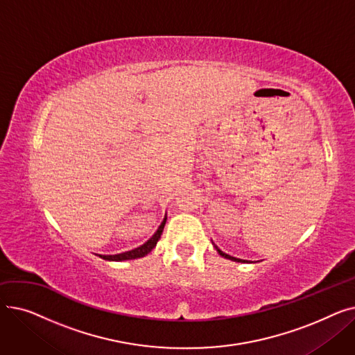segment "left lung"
<instances>
[{
	"mask_svg": "<svg viewBox=\"0 0 355 355\" xmlns=\"http://www.w3.org/2000/svg\"><path fill=\"white\" fill-rule=\"evenodd\" d=\"M217 249V252H218V254L220 256H223V257H226V259H230V260H234V262H245V260H241V259H237V257H233V256H230V254H226V253H223L218 248H216Z\"/></svg>",
	"mask_w": 355,
	"mask_h": 355,
	"instance_id": "obj_1",
	"label": "left lung"
}]
</instances>
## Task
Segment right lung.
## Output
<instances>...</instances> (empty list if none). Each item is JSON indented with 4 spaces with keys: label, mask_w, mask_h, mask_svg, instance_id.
Here are the masks:
<instances>
[{
    "label": "right lung",
    "mask_w": 355,
    "mask_h": 355,
    "mask_svg": "<svg viewBox=\"0 0 355 355\" xmlns=\"http://www.w3.org/2000/svg\"><path fill=\"white\" fill-rule=\"evenodd\" d=\"M165 221H166V217L164 218V221L161 223V226L158 227V230L155 232V234L149 239L146 243H144L142 246L134 249V250H129V252H125V253H119V254H101L102 259L105 260H115V262H121V260H130V259H138V257H144L146 256L149 252H151L155 246H157V241L159 240L161 234H162V230H164V226H165Z\"/></svg>",
    "instance_id": "obj_1"
}]
</instances>
